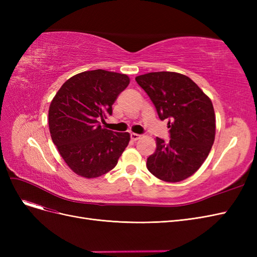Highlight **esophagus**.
<instances>
[{
    "mask_svg": "<svg viewBox=\"0 0 257 257\" xmlns=\"http://www.w3.org/2000/svg\"><path fill=\"white\" fill-rule=\"evenodd\" d=\"M139 138H141V135L135 134V133H132V134H131V139H132V141H133V142H137Z\"/></svg>",
    "mask_w": 257,
    "mask_h": 257,
    "instance_id": "esophagus-1",
    "label": "esophagus"
}]
</instances>
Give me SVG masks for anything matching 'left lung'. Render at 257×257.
Returning a JSON list of instances; mask_svg holds the SVG:
<instances>
[{
    "label": "left lung",
    "mask_w": 257,
    "mask_h": 257,
    "mask_svg": "<svg viewBox=\"0 0 257 257\" xmlns=\"http://www.w3.org/2000/svg\"><path fill=\"white\" fill-rule=\"evenodd\" d=\"M154 104L159 118L168 119L170 141L157 137V150L147 168L165 182H180L195 174L207 159L215 137L211 99L188 76L174 72L136 77Z\"/></svg>",
    "instance_id": "1"
}]
</instances>
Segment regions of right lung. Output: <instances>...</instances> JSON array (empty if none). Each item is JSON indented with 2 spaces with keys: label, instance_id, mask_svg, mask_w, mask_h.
Returning a JSON list of instances; mask_svg holds the SVG:
<instances>
[{
  "label": "right lung",
  "instance_id": "1",
  "mask_svg": "<svg viewBox=\"0 0 257 257\" xmlns=\"http://www.w3.org/2000/svg\"><path fill=\"white\" fill-rule=\"evenodd\" d=\"M130 83L127 75L95 69L66 80L51 100L49 131L60 155L73 172L96 178L116 165L130 142L128 133L103 128L112 105Z\"/></svg>",
  "mask_w": 257,
  "mask_h": 257
}]
</instances>
